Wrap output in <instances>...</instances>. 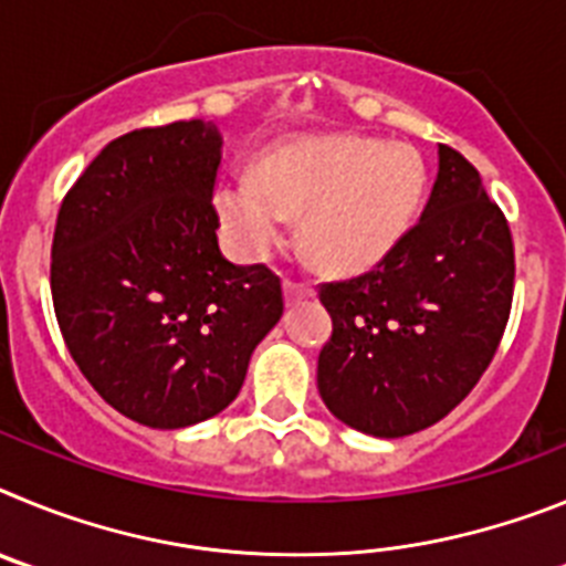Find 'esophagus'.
<instances>
[{"label": "esophagus", "mask_w": 566, "mask_h": 566, "mask_svg": "<svg viewBox=\"0 0 566 566\" xmlns=\"http://www.w3.org/2000/svg\"><path fill=\"white\" fill-rule=\"evenodd\" d=\"M283 294H286V303H297V300L312 297V289L303 286V283H294V280H286L283 283Z\"/></svg>", "instance_id": "obj_1"}]
</instances>
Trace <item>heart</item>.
<instances>
[{
	"label": "heart",
	"instance_id": "b5f03b06",
	"mask_svg": "<svg viewBox=\"0 0 566 566\" xmlns=\"http://www.w3.org/2000/svg\"><path fill=\"white\" fill-rule=\"evenodd\" d=\"M424 161L408 144L368 135H308L269 149L258 175L214 189L223 234L249 260L283 243L292 214L300 240L326 272L377 266L411 232L424 195Z\"/></svg>",
	"mask_w": 566,
	"mask_h": 566
}]
</instances>
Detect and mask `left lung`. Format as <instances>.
I'll use <instances>...</instances> for the list:
<instances>
[{
  "label": "left lung",
  "instance_id": "obj_1",
  "mask_svg": "<svg viewBox=\"0 0 566 566\" xmlns=\"http://www.w3.org/2000/svg\"><path fill=\"white\" fill-rule=\"evenodd\" d=\"M417 227L377 269L326 283L334 323L317 359L328 411L354 431L397 439L439 422L479 382L513 303V238L476 167L439 144Z\"/></svg>",
  "mask_w": 566,
  "mask_h": 566
}]
</instances>
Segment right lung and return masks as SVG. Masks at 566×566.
Listing matches in <instances>:
<instances>
[{"label":"right lung","mask_w":566,"mask_h":566,"mask_svg":"<svg viewBox=\"0 0 566 566\" xmlns=\"http://www.w3.org/2000/svg\"><path fill=\"white\" fill-rule=\"evenodd\" d=\"M221 147L203 118L133 129L59 209L50 289L70 357L104 402L147 428L221 413L283 317L280 280L218 247Z\"/></svg>","instance_id":"add662e5"}]
</instances>
